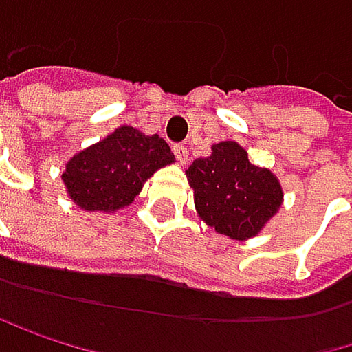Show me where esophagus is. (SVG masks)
<instances>
[{"mask_svg":"<svg viewBox=\"0 0 352 352\" xmlns=\"http://www.w3.org/2000/svg\"><path fill=\"white\" fill-rule=\"evenodd\" d=\"M173 152H175V158H177L182 164H186V162H188V158H190V150H188L186 146H182V144L173 146Z\"/></svg>","mask_w":352,"mask_h":352,"instance_id":"34e87169","label":"esophagus"}]
</instances>
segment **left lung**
Wrapping results in <instances>:
<instances>
[{
    "label": "left lung",
    "instance_id": "obj_1",
    "mask_svg": "<svg viewBox=\"0 0 352 352\" xmlns=\"http://www.w3.org/2000/svg\"><path fill=\"white\" fill-rule=\"evenodd\" d=\"M188 182L198 214L232 240L256 236L284 198L273 173L252 164L236 142H221L208 158H196L188 168Z\"/></svg>",
    "mask_w": 352,
    "mask_h": 352
}]
</instances>
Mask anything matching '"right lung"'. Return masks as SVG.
Wrapping results in <instances>:
<instances>
[{
	"mask_svg": "<svg viewBox=\"0 0 352 352\" xmlns=\"http://www.w3.org/2000/svg\"><path fill=\"white\" fill-rule=\"evenodd\" d=\"M175 162L168 144L133 127H118L68 160L62 173L68 196L85 210H116L133 202L154 170Z\"/></svg>",
	"mask_w": 352,
	"mask_h": 352,
	"instance_id": "1",
	"label": "right lung"
}]
</instances>
